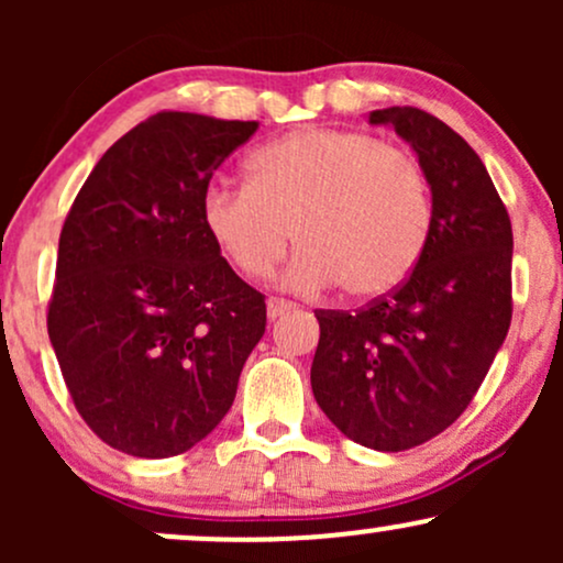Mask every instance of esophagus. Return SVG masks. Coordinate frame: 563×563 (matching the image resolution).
<instances>
[{
  "mask_svg": "<svg viewBox=\"0 0 563 563\" xmlns=\"http://www.w3.org/2000/svg\"><path fill=\"white\" fill-rule=\"evenodd\" d=\"M294 309H296V303H288V301H283V299H269L267 301V318L269 320H277V318H283V314L294 312Z\"/></svg>",
  "mask_w": 563,
  "mask_h": 563,
  "instance_id": "34e87169",
  "label": "esophagus"
}]
</instances>
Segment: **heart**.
Here are the masks:
<instances>
[{"mask_svg":"<svg viewBox=\"0 0 563 563\" xmlns=\"http://www.w3.org/2000/svg\"><path fill=\"white\" fill-rule=\"evenodd\" d=\"M200 224L249 280L273 275L294 232L299 251L286 288L318 294L344 283L352 299H378L421 262L429 179L402 147L365 132L301 126L245 158V187L211 185Z\"/></svg>","mask_w":563,"mask_h":563,"instance_id":"b5f03b06","label":"heart"}]
</instances>
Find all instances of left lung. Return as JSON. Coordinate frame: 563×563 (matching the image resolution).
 Segmentation results:
<instances>
[{
  "mask_svg": "<svg viewBox=\"0 0 563 563\" xmlns=\"http://www.w3.org/2000/svg\"><path fill=\"white\" fill-rule=\"evenodd\" d=\"M431 190V235L410 277L360 312H314L312 391L341 434L378 452L448 429L487 376L510 325L514 232L474 147L437 115L384 108Z\"/></svg>",
  "mask_w": 563,
  "mask_h": 563,
  "instance_id": "1",
  "label": "left lung"
}]
</instances>
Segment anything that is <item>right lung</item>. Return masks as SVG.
I'll return each mask as SVG.
<instances>
[{"mask_svg": "<svg viewBox=\"0 0 563 563\" xmlns=\"http://www.w3.org/2000/svg\"><path fill=\"white\" fill-rule=\"evenodd\" d=\"M260 129L156 113L113 142L70 206L47 331L76 410L113 450L172 457L228 416L264 296L200 224L222 161Z\"/></svg>", "mask_w": 563, "mask_h": 563, "instance_id": "right-lung-1", "label": "right lung"}]
</instances>
